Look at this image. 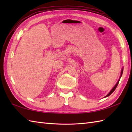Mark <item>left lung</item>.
Wrapping results in <instances>:
<instances>
[{"mask_svg": "<svg viewBox=\"0 0 132 132\" xmlns=\"http://www.w3.org/2000/svg\"><path fill=\"white\" fill-rule=\"evenodd\" d=\"M122 72H123V68L122 69V70H121V75H120V78H121V76H122ZM120 79L119 80V81L118 82H117V83L116 84V85L114 86V87H113V88L111 89V91L109 92V94L106 95V96H105V97H107V96H109V95H111L113 93V91L115 90V89L116 88V87H117V85H118V84H119V81H120Z\"/></svg>", "mask_w": 132, "mask_h": 132, "instance_id": "obj_1", "label": "left lung"}]
</instances>
